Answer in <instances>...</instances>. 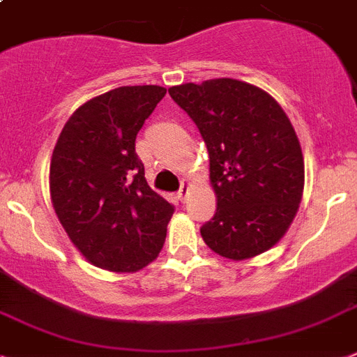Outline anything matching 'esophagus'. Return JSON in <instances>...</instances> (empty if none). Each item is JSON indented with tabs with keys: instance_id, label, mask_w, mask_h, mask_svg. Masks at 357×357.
Returning <instances> with one entry per match:
<instances>
[{
	"instance_id": "1",
	"label": "esophagus",
	"mask_w": 357,
	"mask_h": 357,
	"mask_svg": "<svg viewBox=\"0 0 357 357\" xmlns=\"http://www.w3.org/2000/svg\"><path fill=\"white\" fill-rule=\"evenodd\" d=\"M190 190H191V182L190 181H182L181 190H178V193H176V195H178V199H181L182 202H184V200H185V197H188Z\"/></svg>"
}]
</instances>
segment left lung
I'll return each mask as SVG.
<instances>
[{"label":"left lung","instance_id":"left-lung-1","mask_svg":"<svg viewBox=\"0 0 357 357\" xmlns=\"http://www.w3.org/2000/svg\"><path fill=\"white\" fill-rule=\"evenodd\" d=\"M210 153L213 219L204 243L231 261L268 252L284 237L305 188V160L290 119L272 94L234 78L169 87Z\"/></svg>","mask_w":357,"mask_h":357}]
</instances>
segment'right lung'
Masks as SVG:
<instances>
[{"label":"right lung","instance_id":"1","mask_svg":"<svg viewBox=\"0 0 357 357\" xmlns=\"http://www.w3.org/2000/svg\"><path fill=\"white\" fill-rule=\"evenodd\" d=\"M166 96L128 85L79 105L56 140L49 169L52 208L67 237L94 266L132 273L158 257L173 206L149 188L135 140Z\"/></svg>","mask_w":357,"mask_h":357}]
</instances>
